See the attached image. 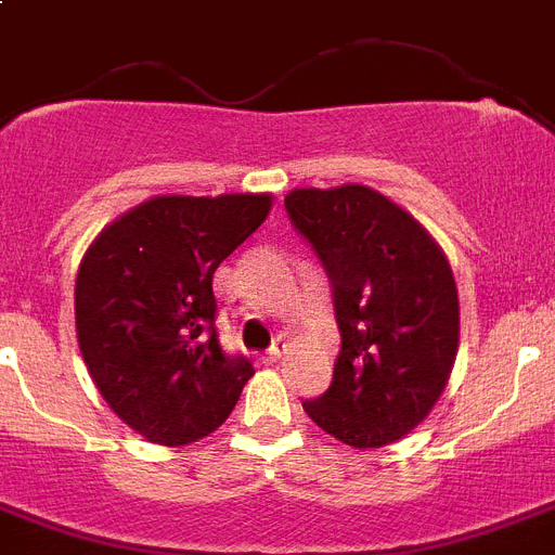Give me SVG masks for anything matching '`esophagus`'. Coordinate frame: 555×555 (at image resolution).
<instances>
[{"mask_svg": "<svg viewBox=\"0 0 555 555\" xmlns=\"http://www.w3.org/2000/svg\"><path fill=\"white\" fill-rule=\"evenodd\" d=\"M284 353H287V339H276V343H273V346L268 348L266 362H279V359H282Z\"/></svg>", "mask_w": 555, "mask_h": 555, "instance_id": "34e87169", "label": "esophagus"}]
</instances>
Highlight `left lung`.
Here are the masks:
<instances>
[{"instance_id":"left-lung-1","label":"left lung","mask_w":555,"mask_h":555,"mask_svg":"<svg viewBox=\"0 0 555 555\" xmlns=\"http://www.w3.org/2000/svg\"><path fill=\"white\" fill-rule=\"evenodd\" d=\"M284 207L332 279L343 334L332 387L304 412L357 451L392 446L426 421L456 362L451 262L417 218L367 184L296 188Z\"/></svg>"}]
</instances>
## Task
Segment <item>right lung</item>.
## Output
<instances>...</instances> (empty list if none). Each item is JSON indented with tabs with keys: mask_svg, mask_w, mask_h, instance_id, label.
<instances>
[{
	"mask_svg": "<svg viewBox=\"0 0 555 555\" xmlns=\"http://www.w3.org/2000/svg\"><path fill=\"white\" fill-rule=\"evenodd\" d=\"M271 193L154 196L107 223L74 287L85 367L107 406L149 442L216 431L254 376L216 334L212 273L259 229Z\"/></svg>",
	"mask_w": 555,
	"mask_h": 555,
	"instance_id": "obj_1",
	"label": "right lung"
}]
</instances>
